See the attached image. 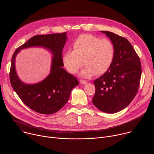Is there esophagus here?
Wrapping results in <instances>:
<instances>
[{
    "label": "esophagus",
    "mask_w": 154,
    "mask_h": 154,
    "mask_svg": "<svg viewBox=\"0 0 154 154\" xmlns=\"http://www.w3.org/2000/svg\"><path fill=\"white\" fill-rule=\"evenodd\" d=\"M79 82L81 84H82V85H86V83H87V81H85V80H82V79H81V80H80L79 81Z\"/></svg>",
    "instance_id": "esophagus-1"
}]
</instances>
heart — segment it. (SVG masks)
Returning <instances> with one entry per match:
<instances>
[{
    "label": "heart",
    "instance_id": "1",
    "mask_svg": "<svg viewBox=\"0 0 154 154\" xmlns=\"http://www.w3.org/2000/svg\"><path fill=\"white\" fill-rule=\"evenodd\" d=\"M73 47V51H66L62 57L65 67L72 75L76 74L85 63L81 76L90 78L96 74L102 75L108 72L113 62L115 49L110 39L82 34L75 41Z\"/></svg>",
    "mask_w": 154,
    "mask_h": 154
}]
</instances>
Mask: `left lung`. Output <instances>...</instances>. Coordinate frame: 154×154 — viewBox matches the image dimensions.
Segmentation results:
<instances>
[{"label": "left lung", "instance_id": "left-lung-1", "mask_svg": "<svg viewBox=\"0 0 154 154\" xmlns=\"http://www.w3.org/2000/svg\"><path fill=\"white\" fill-rule=\"evenodd\" d=\"M101 32L113 42L115 53L109 70L94 81L96 92L92 103L100 111L115 113L126 108L136 96L141 76V63L126 38L110 31Z\"/></svg>", "mask_w": 154, "mask_h": 154}]
</instances>
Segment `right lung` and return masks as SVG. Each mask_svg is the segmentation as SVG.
Returning <instances> with one entry per match:
<instances>
[{"label":"right lung","mask_w":154,"mask_h":154,"mask_svg":"<svg viewBox=\"0 0 154 154\" xmlns=\"http://www.w3.org/2000/svg\"><path fill=\"white\" fill-rule=\"evenodd\" d=\"M68 38L66 32L36 35L16 49L11 58L10 83L20 99L31 110L51 115L60 110L68 102L78 81L63 68L62 51ZM43 47L53 55L50 74L36 84H26L19 78L15 69V58L22 49Z\"/></svg>","instance_id":"obj_1"}]
</instances>
